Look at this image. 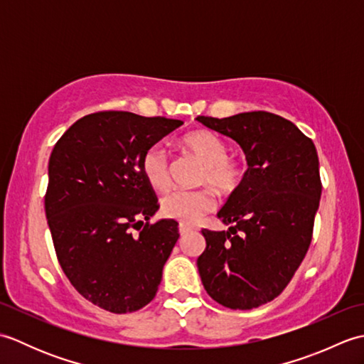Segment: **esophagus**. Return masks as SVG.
<instances>
[{"label":"esophagus","mask_w":364,"mask_h":364,"mask_svg":"<svg viewBox=\"0 0 364 364\" xmlns=\"http://www.w3.org/2000/svg\"><path fill=\"white\" fill-rule=\"evenodd\" d=\"M178 231H180V235H181V236H184V235H188V233H189L191 228H189V227H186V225H180V228H178Z\"/></svg>","instance_id":"obj_1"}]
</instances>
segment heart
<instances>
[{
  "instance_id": "heart-1",
  "label": "heart",
  "mask_w": 364,
  "mask_h": 364,
  "mask_svg": "<svg viewBox=\"0 0 364 364\" xmlns=\"http://www.w3.org/2000/svg\"><path fill=\"white\" fill-rule=\"evenodd\" d=\"M181 145L205 164L202 181L220 192H233L244 178V166L230 158L228 144L213 131H192L181 139ZM141 170L150 188L164 192L170 186L168 159L158 145L146 149L141 159ZM214 210V198L208 191H176L162 200L161 211L168 219L183 225H196Z\"/></svg>"
}]
</instances>
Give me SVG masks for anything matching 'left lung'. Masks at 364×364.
I'll return each instance as SVG.
<instances>
[{"label":"left lung","instance_id":"left-lung-1","mask_svg":"<svg viewBox=\"0 0 364 364\" xmlns=\"http://www.w3.org/2000/svg\"><path fill=\"white\" fill-rule=\"evenodd\" d=\"M197 120L241 145L249 166L218 213L230 228L202 230L198 274L218 304L252 310L288 286L310 247L322 192L318 151L292 122L272 112Z\"/></svg>","mask_w":364,"mask_h":364}]
</instances>
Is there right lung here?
Listing matches in <instances>:
<instances>
[{"mask_svg": "<svg viewBox=\"0 0 364 364\" xmlns=\"http://www.w3.org/2000/svg\"><path fill=\"white\" fill-rule=\"evenodd\" d=\"M181 120L125 111L89 114L51 151L45 214L59 264L82 297L115 314L156 296L178 222L150 223L158 198L141 159Z\"/></svg>", "mask_w": 364, "mask_h": 364, "instance_id": "1", "label": "right lung"}]
</instances>
